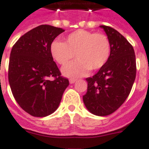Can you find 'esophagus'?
Returning <instances> with one entry per match:
<instances>
[{
    "label": "esophagus",
    "mask_w": 149,
    "mask_h": 149,
    "mask_svg": "<svg viewBox=\"0 0 149 149\" xmlns=\"http://www.w3.org/2000/svg\"><path fill=\"white\" fill-rule=\"evenodd\" d=\"M76 81H77V79H73V78H71V79H70V84H74Z\"/></svg>",
    "instance_id": "1"
}]
</instances>
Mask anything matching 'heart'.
I'll use <instances>...</instances> for the list:
<instances>
[{"label":"heart","instance_id":"1","mask_svg":"<svg viewBox=\"0 0 149 149\" xmlns=\"http://www.w3.org/2000/svg\"><path fill=\"white\" fill-rule=\"evenodd\" d=\"M111 45L104 34L79 29L68 35L63 42L54 41L50 46L52 58L65 65L73 57L77 60L63 68V73L69 77H82L89 70H97L104 66L111 55Z\"/></svg>","mask_w":149,"mask_h":149}]
</instances>
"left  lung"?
Masks as SVG:
<instances>
[{
  "instance_id": "1",
  "label": "left lung",
  "mask_w": 149,
  "mask_h": 149,
  "mask_svg": "<svg viewBox=\"0 0 149 149\" xmlns=\"http://www.w3.org/2000/svg\"><path fill=\"white\" fill-rule=\"evenodd\" d=\"M111 45L106 64L93 77L86 78L87 92L83 97L86 109L97 116L113 113L125 101L136 77L134 49L117 30L100 25Z\"/></svg>"
}]
</instances>
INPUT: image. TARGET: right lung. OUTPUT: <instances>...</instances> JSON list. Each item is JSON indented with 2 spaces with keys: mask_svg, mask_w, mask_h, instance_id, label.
I'll use <instances>...</instances> for the list:
<instances>
[{
  "mask_svg": "<svg viewBox=\"0 0 149 149\" xmlns=\"http://www.w3.org/2000/svg\"><path fill=\"white\" fill-rule=\"evenodd\" d=\"M64 31L49 24L39 25L22 36L10 52V90L19 106L34 117L53 113L69 86L50 52L53 40ZM52 77L53 81L49 79Z\"/></svg>",
  "mask_w": 149,
  "mask_h": 149,
  "instance_id": "add662e5",
  "label": "right lung"
}]
</instances>
